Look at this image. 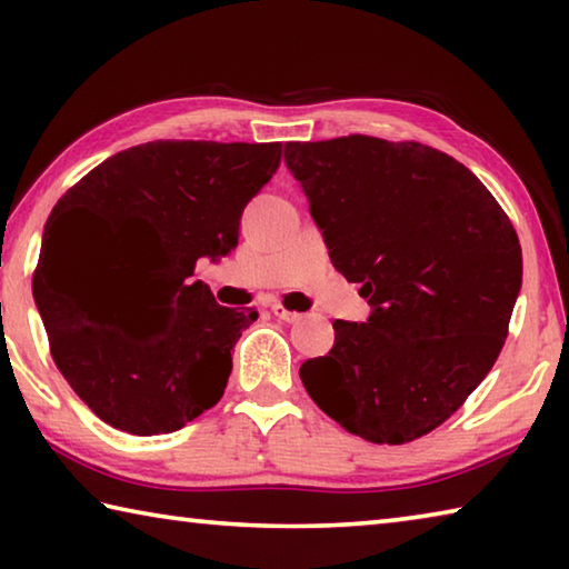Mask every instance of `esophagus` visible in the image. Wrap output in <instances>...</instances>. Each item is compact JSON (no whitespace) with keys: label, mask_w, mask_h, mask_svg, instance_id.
<instances>
[{"label":"esophagus","mask_w":569,"mask_h":569,"mask_svg":"<svg viewBox=\"0 0 569 569\" xmlns=\"http://www.w3.org/2000/svg\"><path fill=\"white\" fill-rule=\"evenodd\" d=\"M271 311H273L276 319H281V321H286V323H296V321H301V313L288 311V308H286V306H281V303H273V306H271Z\"/></svg>","instance_id":"34e87169"}]
</instances>
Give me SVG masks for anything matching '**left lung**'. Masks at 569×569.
<instances>
[{"label": "left lung", "mask_w": 569, "mask_h": 569, "mask_svg": "<svg viewBox=\"0 0 569 569\" xmlns=\"http://www.w3.org/2000/svg\"><path fill=\"white\" fill-rule=\"evenodd\" d=\"M336 271L361 283L366 323L333 321L301 366L319 409L373 445L449 419L492 369L522 288V248L479 178L419 142L366 134L286 142Z\"/></svg>", "instance_id": "1"}]
</instances>
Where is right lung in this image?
<instances>
[{
    "label": "right lung",
    "instance_id": "obj_1",
    "mask_svg": "<svg viewBox=\"0 0 569 569\" xmlns=\"http://www.w3.org/2000/svg\"><path fill=\"white\" fill-rule=\"evenodd\" d=\"M278 162L281 142L158 140L108 158L54 206L34 303L57 369L104 423L170 435L223 397L230 349L258 313L220 306L192 268L238 246L243 208ZM77 219H92L143 276L138 302L92 284L66 258Z\"/></svg>",
    "mask_w": 569,
    "mask_h": 569
}]
</instances>
